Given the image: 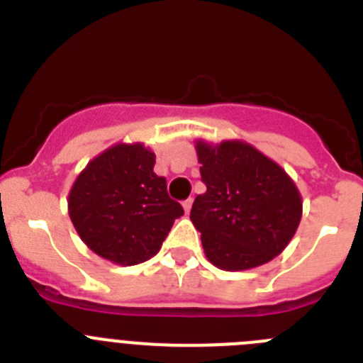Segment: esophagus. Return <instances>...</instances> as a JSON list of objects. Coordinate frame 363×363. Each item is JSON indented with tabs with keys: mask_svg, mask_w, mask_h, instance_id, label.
Masks as SVG:
<instances>
[{
	"mask_svg": "<svg viewBox=\"0 0 363 363\" xmlns=\"http://www.w3.org/2000/svg\"><path fill=\"white\" fill-rule=\"evenodd\" d=\"M191 207H192V198H189V200H185L184 201V209H185V213H191Z\"/></svg>",
	"mask_w": 363,
	"mask_h": 363,
	"instance_id": "1",
	"label": "esophagus"
}]
</instances>
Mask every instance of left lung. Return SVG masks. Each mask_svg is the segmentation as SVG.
<instances>
[{
    "label": "left lung",
    "instance_id": "1",
    "mask_svg": "<svg viewBox=\"0 0 363 363\" xmlns=\"http://www.w3.org/2000/svg\"><path fill=\"white\" fill-rule=\"evenodd\" d=\"M201 182L191 220L209 262L245 271L284 251L301 218V196L289 174L249 143L196 142Z\"/></svg>",
    "mask_w": 363,
    "mask_h": 363
}]
</instances>
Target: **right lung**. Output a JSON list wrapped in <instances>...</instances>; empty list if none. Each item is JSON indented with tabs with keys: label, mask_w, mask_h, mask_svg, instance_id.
<instances>
[{
	"label": "right lung",
	"mask_w": 363,
	"mask_h": 363,
	"mask_svg": "<svg viewBox=\"0 0 363 363\" xmlns=\"http://www.w3.org/2000/svg\"><path fill=\"white\" fill-rule=\"evenodd\" d=\"M156 154L143 143H118L79 172L69 194V216L85 245L118 265L152 258L184 207L154 172Z\"/></svg>",
	"instance_id": "add662e5"
}]
</instances>
